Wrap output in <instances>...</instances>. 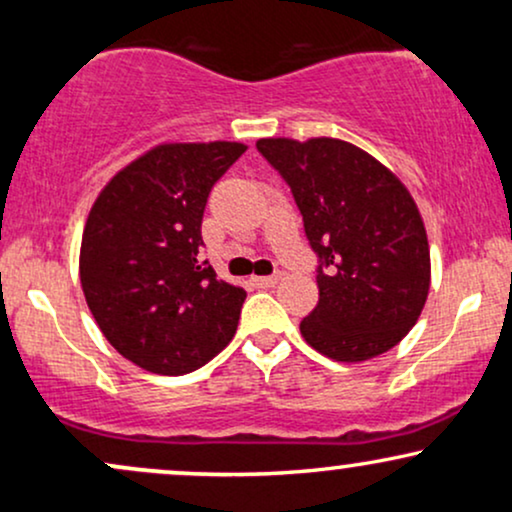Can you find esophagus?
Masks as SVG:
<instances>
[{
    "label": "esophagus",
    "mask_w": 512,
    "mask_h": 512,
    "mask_svg": "<svg viewBox=\"0 0 512 512\" xmlns=\"http://www.w3.org/2000/svg\"><path fill=\"white\" fill-rule=\"evenodd\" d=\"M252 284H255L257 289H272V286L279 284V274H274V276H252Z\"/></svg>",
    "instance_id": "obj_1"
}]
</instances>
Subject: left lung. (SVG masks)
<instances>
[{
	"label": "left lung",
	"mask_w": 512,
	"mask_h": 512,
	"mask_svg": "<svg viewBox=\"0 0 512 512\" xmlns=\"http://www.w3.org/2000/svg\"><path fill=\"white\" fill-rule=\"evenodd\" d=\"M257 151L289 182L320 257V301L303 317V339L342 363L390 351L416 325L431 286L414 197L378 158L342 139L272 137Z\"/></svg>",
	"instance_id": "left-lung-1"
}]
</instances>
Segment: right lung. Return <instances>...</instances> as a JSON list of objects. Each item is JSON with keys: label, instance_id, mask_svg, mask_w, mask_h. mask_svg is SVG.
Masks as SVG:
<instances>
[{"label": "right lung", "instance_id": "add662e5", "mask_svg": "<svg viewBox=\"0 0 512 512\" xmlns=\"http://www.w3.org/2000/svg\"><path fill=\"white\" fill-rule=\"evenodd\" d=\"M245 149L158 144L115 173L88 211L81 289L103 337L134 366L192 373L236 334L245 291L197 255L211 187Z\"/></svg>", "mask_w": 512, "mask_h": 512}]
</instances>
